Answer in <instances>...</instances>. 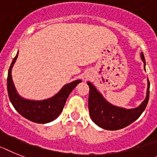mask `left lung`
Segmentation results:
<instances>
[{"label": "left lung", "instance_id": "left-lung-1", "mask_svg": "<svg viewBox=\"0 0 157 157\" xmlns=\"http://www.w3.org/2000/svg\"><path fill=\"white\" fill-rule=\"evenodd\" d=\"M140 57L145 70L146 62L143 52L140 53ZM147 81L148 87L145 99L139 106L133 109H125L112 105L92 83L88 81L87 84L89 86V110L91 119L101 128L112 131L121 129L131 124L141 115L148 102L150 89L148 79Z\"/></svg>", "mask_w": 157, "mask_h": 157}]
</instances>
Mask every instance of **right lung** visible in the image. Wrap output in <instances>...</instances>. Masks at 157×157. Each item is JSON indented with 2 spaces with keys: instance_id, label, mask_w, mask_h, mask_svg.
<instances>
[{
  "instance_id": "obj_1",
  "label": "right lung",
  "mask_w": 157,
  "mask_h": 157,
  "mask_svg": "<svg viewBox=\"0 0 157 157\" xmlns=\"http://www.w3.org/2000/svg\"><path fill=\"white\" fill-rule=\"evenodd\" d=\"M18 53L19 52L12 61L8 72L7 89L9 100L14 109L29 121L37 124L49 123L61 113L67 98L81 80L77 79L64 85L58 93L49 98L40 101L24 98L17 93L12 78V69L17 61Z\"/></svg>"
}]
</instances>
